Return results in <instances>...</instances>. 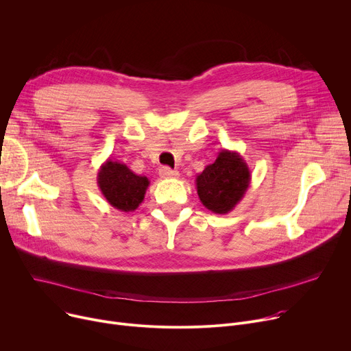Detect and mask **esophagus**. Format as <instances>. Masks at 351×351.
I'll return each instance as SVG.
<instances>
[{
    "mask_svg": "<svg viewBox=\"0 0 351 351\" xmlns=\"http://www.w3.org/2000/svg\"><path fill=\"white\" fill-rule=\"evenodd\" d=\"M159 175L160 178L163 179H175V178H179V172L175 171V169H171L168 167H162L159 169Z\"/></svg>",
    "mask_w": 351,
    "mask_h": 351,
    "instance_id": "1",
    "label": "esophagus"
}]
</instances>
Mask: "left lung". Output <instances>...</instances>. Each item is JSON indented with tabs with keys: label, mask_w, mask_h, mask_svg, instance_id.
Segmentation results:
<instances>
[{
	"label": "left lung",
	"mask_w": 351,
	"mask_h": 351,
	"mask_svg": "<svg viewBox=\"0 0 351 351\" xmlns=\"http://www.w3.org/2000/svg\"><path fill=\"white\" fill-rule=\"evenodd\" d=\"M251 182L247 162L236 151L223 149L213 163L196 176L202 204L216 215H227L244 197Z\"/></svg>",
	"instance_id": "8db88e82"
}]
</instances>
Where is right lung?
Returning <instances> with one entry per match:
<instances>
[{"label":"right lung","instance_id":"obj_1","mask_svg":"<svg viewBox=\"0 0 351 351\" xmlns=\"http://www.w3.org/2000/svg\"><path fill=\"white\" fill-rule=\"evenodd\" d=\"M97 183L106 200L124 213L138 208L149 186L147 176L136 175L125 163L111 159H107L100 167Z\"/></svg>","mask_w":351,"mask_h":351}]
</instances>
